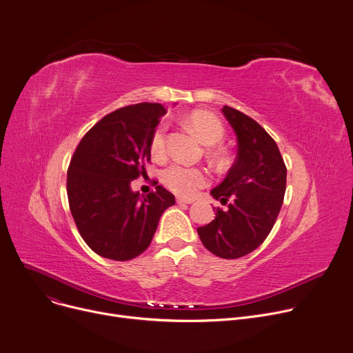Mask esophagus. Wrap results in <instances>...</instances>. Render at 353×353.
Returning a JSON list of instances; mask_svg holds the SVG:
<instances>
[{"instance_id":"esophagus-1","label":"esophagus","mask_w":353,"mask_h":353,"mask_svg":"<svg viewBox=\"0 0 353 353\" xmlns=\"http://www.w3.org/2000/svg\"><path fill=\"white\" fill-rule=\"evenodd\" d=\"M177 204H191L194 203V200H190V199H183V197H176Z\"/></svg>"}]
</instances>
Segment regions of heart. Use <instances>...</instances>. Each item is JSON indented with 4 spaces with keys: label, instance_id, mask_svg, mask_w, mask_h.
Masks as SVG:
<instances>
[{
    "label": "heart",
    "instance_id": "obj_1",
    "mask_svg": "<svg viewBox=\"0 0 353 353\" xmlns=\"http://www.w3.org/2000/svg\"><path fill=\"white\" fill-rule=\"evenodd\" d=\"M188 123L200 137V139L208 145L214 146L222 142L225 137L222 122L212 114L197 111L188 117ZM166 123H160L152 134L150 138V152L154 157H162L166 153ZM163 184L180 197H194L199 190H201L208 183V176L205 170L200 168H190L180 163H173L162 172Z\"/></svg>",
    "mask_w": 353,
    "mask_h": 353
}]
</instances>
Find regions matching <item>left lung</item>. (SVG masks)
Wrapping results in <instances>:
<instances>
[{
	"label": "left lung",
	"mask_w": 353,
	"mask_h": 353,
	"mask_svg": "<svg viewBox=\"0 0 353 353\" xmlns=\"http://www.w3.org/2000/svg\"><path fill=\"white\" fill-rule=\"evenodd\" d=\"M238 139V152L225 180L211 194L219 207L205 227L197 228L203 245L218 258L238 259L261 246L281 210L287 169L274 139L246 114L223 105ZM228 199H232L231 203Z\"/></svg>",
	"instance_id": "obj_1"
}]
</instances>
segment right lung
<instances>
[{
    "label": "right lung",
    "instance_id": "add662e5",
    "mask_svg": "<svg viewBox=\"0 0 353 353\" xmlns=\"http://www.w3.org/2000/svg\"><path fill=\"white\" fill-rule=\"evenodd\" d=\"M157 103L126 105L95 123L77 145L68 170V199L76 227L97 254L131 261L152 242L160 216L174 204L162 185L142 196L131 181L146 173L150 138L166 114Z\"/></svg>",
    "mask_w": 353,
    "mask_h": 353
}]
</instances>
